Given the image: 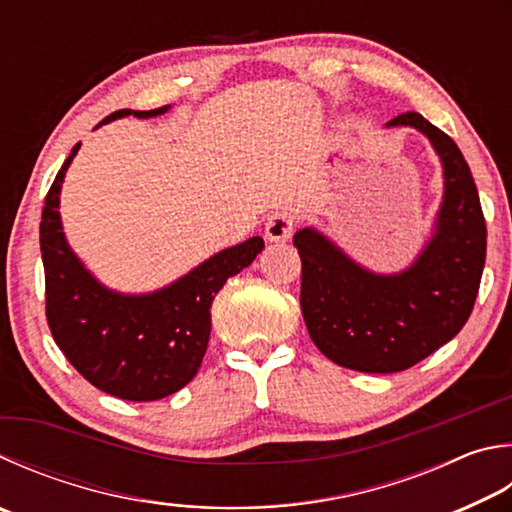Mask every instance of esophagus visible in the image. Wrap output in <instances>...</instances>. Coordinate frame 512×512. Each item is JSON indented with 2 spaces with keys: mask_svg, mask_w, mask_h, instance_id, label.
<instances>
[{
  "mask_svg": "<svg viewBox=\"0 0 512 512\" xmlns=\"http://www.w3.org/2000/svg\"><path fill=\"white\" fill-rule=\"evenodd\" d=\"M293 228H295V217L291 215V212L286 210H280L275 212V215L268 217L266 221V239L268 241H286L288 237L293 235Z\"/></svg>",
  "mask_w": 512,
  "mask_h": 512,
  "instance_id": "1",
  "label": "esophagus"
}]
</instances>
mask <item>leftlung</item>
I'll use <instances>...</instances> for the list:
<instances>
[{
    "mask_svg": "<svg viewBox=\"0 0 512 512\" xmlns=\"http://www.w3.org/2000/svg\"><path fill=\"white\" fill-rule=\"evenodd\" d=\"M385 127L421 132L443 167L441 206L414 262L398 273H376L318 228L293 235L311 340L336 365L365 374L403 371L457 336L475 306L486 264V221L457 143L416 111Z\"/></svg>",
    "mask_w": 512,
    "mask_h": 512,
    "instance_id": "obj_1",
    "label": "left lung"
}]
</instances>
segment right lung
Masks as SVG:
<instances>
[{
  "label": "right lung",
  "mask_w": 512,
  "mask_h": 512,
  "mask_svg": "<svg viewBox=\"0 0 512 512\" xmlns=\"http://www.w3.org/2000/svg\"><path fill=\"white\" fill-rule=\"evenodd\" d=\"M170 105L118 109L102 123L154 118ZM60 167L44 199L40 250L46 277V320L55 345L91 385L123 401H159L197 376L210 338V306L228 277L262 253L264 239L250 237L219 250L179 280L152 293H120L102 284L73 253L62 230L60 192L73 156Z\"/></svg>",
  "instance_id": "right-lung-1"
}]
</instances>
